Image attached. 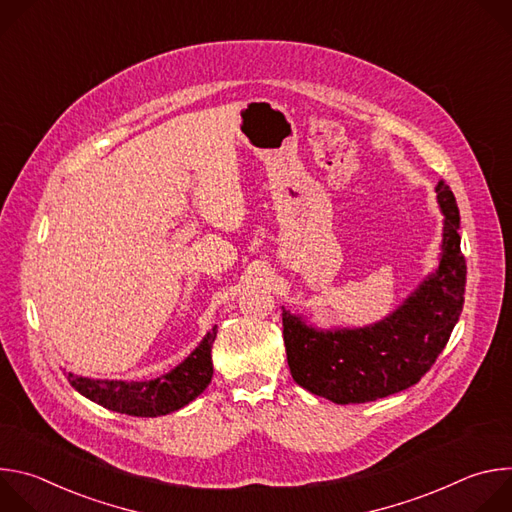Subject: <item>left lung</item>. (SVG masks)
I'll return each instance as SVG.
<instances>
[{
	"instance_id": "1",
	"label": "left lung",
	"mask_w": 512,
	"mask_h": 512,
	"mask_svg": "<svg viewBox=\"0 0 512 512\" xmlns=\"http://www.w3.org/2000/svg\"><path fill=\"white\" fill-rule=\"evenodd\" d=\"M444 214L437 267L383 320L360 328H318L281 308L283 342L294 381L338 405L369 403L419 383L446 348L462 314L466 261L460 210L450 186H435Z\"/></svg>"
}]
</instances>
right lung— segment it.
I'll return each instance as SVG.
<instances>
[{"label": "right lung", "instance_id": "obj_1", "mask_svg": "<svg viewBox=\"0 0 512 512\" xmlns=\"http://www.w3.org/2000/svg\"><path fill=\"white\" fill-rule=\"evenodd\" d=\"M216 326L206 332L200 344L170 373L150 381H117V379H89L68 373V383L83 397L97 405L133 415L158 417L174 413L194 401L212 379V342Z\"/></svg>", "mask_w": 512, "mask_h": 512}]
</instances>
